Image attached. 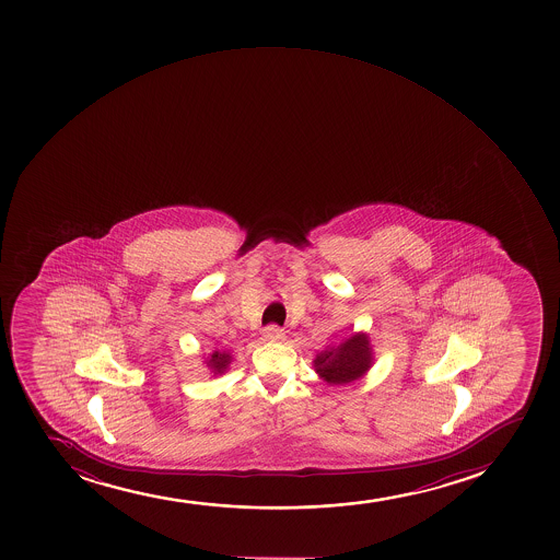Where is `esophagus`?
Here are the masks:
<instances>
[{"instance_id":"obj_1","label":"esophagus","mask_w":560,"mask_h":560,"mask_svg":"<svg viewBox=\"0 0 560 560\" xmlns=\"http://www.w3.org/2000/svg\"><path fill=\"white\" fill-rule=\"evenodd\" d=\"M262 339H265L266 342H279V340H284V329L276 326V324H271V326L265 327Z\"/></svg>"}]
</instances>
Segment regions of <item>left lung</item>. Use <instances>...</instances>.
I'll list each match as a JSON object with an SVG mask.
<instances>
[{"label": "left lung", "instance_id": "left-lung-1", "mask_svg": "<svg viewBox=\"0 0 560 560\" xmlns=\"http://www.w3.org/2000/svg\"><path fill=\"white\" fill-rule=\"evenodd\" d=\"M372 365V353L366 335H353L342 345L327 348L315 359V371L331 385L350 384L363 376Z\"/></svg>", "mask_w": 560, "mask_h": 560}]
</instances>
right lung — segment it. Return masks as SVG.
<instances>
[{"label": "right lung", "mask_w": 560, "mask_h": 560, "mask_svg": "<svg viewBox=\"0 0 560 560\" xmlns=\"http://www.w3.org/2000/svg\"><path fill=\"white\" fill-rule=\"evenodd\" d=\"M229 363H231V355L221 352H214V355L207 361V365L214 371V374H223Z\"/></svg>", "instance_id": "add662e5"}]
</instances>
